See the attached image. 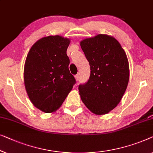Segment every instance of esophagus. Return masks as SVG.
Here are the masks:
<instances>
[{"mask_svg":"<svg viewBox=\"0 0 153 153\" xmlns=\"http://www.w3.org/2000/svg\"><path fill=\"white\" fill-rule=\"evenodd\" d=\"M74 78H75V79H76V81H79V74H76L74 76Z\"/></svg>","mask_w":153,"mask_h":153,"instance_id":"obj_1","label":"esophagus"}]
</instances>
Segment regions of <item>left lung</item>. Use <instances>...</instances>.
Segmentation results:
<instances>
[{
	"mask_svg": "<svg viewBox=\"0 0 153 153\" xmlns=\"http://www.w3.org/2000/svg\"><path fill=\"white\" fill-rule=\"evenodd\" d=\"M80 45L91 70L88 81L79 86L81 100L92 113L108 114L119 103L127 88V56L119 41L107 34L83 39Z\"/></svg>",
	"mask_w": 153,
	"mask_h": 153,
	"instance_id": "1",
	"label": "left lung"
}]
</instances>
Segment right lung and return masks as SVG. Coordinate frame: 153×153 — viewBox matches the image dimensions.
Masks as SVG:
<instances>
[{"instance_id":"add662e5","label":"right lung","mask_w":153,"mask_h":153,"mask_svg":"<svg viewBox=\"0 0 153 153\" xmlns=\"http://www.w3.org/2000/svg\"><path fill=\"white\" fill-rule=\"evenodd\" d=\"M70 43L59 35L43 37L32 46L26 58V92L33 105L45 113L56 111L76 83L68 68Z\"/></svg>"}]
</instances>
